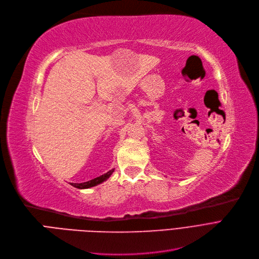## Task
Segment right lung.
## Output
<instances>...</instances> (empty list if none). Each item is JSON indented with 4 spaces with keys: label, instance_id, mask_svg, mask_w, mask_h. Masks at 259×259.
Instances as JSON below:
<instances>
[{
    "label": "right lung",
    "instance_id": "add662e5",
    "mask_svg": "<svg viewBox=\"0 0 259 259\" xmlns=\"http://www.w3.org/2000/svg\"><path fill=\"white\" fill-rule=\"evenodd\" d=\"M113 173H114V168L108 170L107 173H105V174H103V175H101L99 177H97V178H94V179H92L90 181L82 182V183H70V184H71L72 187H75L77 189H81V190L82 189H90V188L96 187V186H98V184H100V183L104 182L105 180H107Z\"/></svg>",
    "mask_w": 259,
    "mask_h": 259
}]
</instances>
